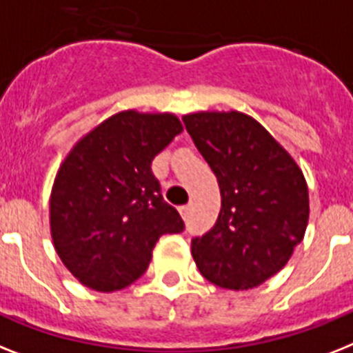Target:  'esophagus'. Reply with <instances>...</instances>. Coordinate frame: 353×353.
<instances>
[{
  "label": "esophagus",
  "mask_w": 353,
  "mask_h": 353,
  "mask_svg": "<svg viewBox=\"0 0 353 353\" xmlns=\"http://www.w3.org/2000/svg\"><path fill=\"white\" fill-rule=\"evenodd\" d=\"M191 209H193V203H188V205H182V208H180V214H182L183 220H185V218H189V214H191Z\"/></svg>",
  "instance_id": "1"
}]
</instances>
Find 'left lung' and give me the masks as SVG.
Segmentation results:
<instances>
[{
	"label": "left lung",
	"instance_id": "obj_1",
	"mask_svg": "<svg viewBox=\"0 0 353 353\" xmlns=\"http://www.w3.org/2000/svg\"><path fill=\"white\" fill-rule=\"evenodd\" d=\"M182 121L222 194L214 227L191 241L198 270L229 290L258 287L283 269L305 236V176L274 137L245 113L200 112Z\"/></svg>",
	"mask_w": 353,
	"mask_h": 353
}]
</instances>
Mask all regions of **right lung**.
Returning a JSON list of instances; mask_svg holds the SVG:
<instances>
[{
  "instance_id": "right-lung-1",
  "label": "right lung",
  "mask_w": 353,
  "mask_h": 353,
  "mask_svg": "<svg viewBox=\"0 0 353 353\" xmlns=\"http://www.w3.org/2000/svg\"><path fill=\"white\" fill-rule=\"evenodd\" d=\"M180 131L171 113L122 112L70 151L52 188L50 229L61 261L83 285L128 287L145 272L160 236L183 231L151 170Z\"/></svg>"
}]
</instances>
